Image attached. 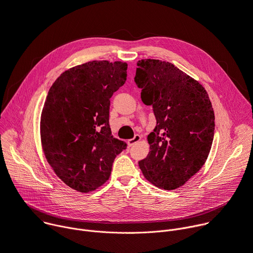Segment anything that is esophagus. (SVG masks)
Instances as JSON below:
<instances>
[{
    "mask_svg": "<svg viewBox=\"0 0 253 253\" xmlns=\"http://www.w3.org/2000/svg\"><path fill=\"white\" fill-rule=\"evenodd\" d=\"M140 139H141V136H140L139 134H135L133 138L127 140V144H128V146H132V145H134L136 142H138Z\"/></svg>",
    "mask_w": 253,
    "mask_h": 253,
    "instance_id": "34e87169",
    "label": "esophagus"
}]
</instances>
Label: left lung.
Instances as JSON below:
<instances>
[{"label":"left lung","mask_w":253,"mask_h":253,"mask_svg":"<svg viewBox=\"0 0 253 253\" xmlns=\"http://www.w3.org/2000/svg\"><path fill=\"white\" fill-rule=\"evenodd\" d=\"M134 82L156 119L147 136L150 151L138 162L139 168L154 186L177 189L209 156L214 132L211 103L198 81L166 61L139 60Z\"/></svg>","instance_id":"left-lung-1"}]
</instances>
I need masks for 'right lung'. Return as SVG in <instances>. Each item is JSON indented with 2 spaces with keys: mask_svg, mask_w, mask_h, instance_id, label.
<instances>
[{
  "mask_svg": "<svg viewBox=\"0 0 253 253\" xmlns=\"http://www.w3.org/2000/svg\"><path fill=\"white\" fill-rule=\"evenodd\" d=\"M126 62L90 61L52 84L41 118L45 158L70 188L88 193L109 180L126 143L112 135L110 99L126 80Z\"/></svg>",
  "mask_w": 253,
  "mask_h": 253,
  "instance_id": "1",
  "label": "right lung"
}]
</instances>
